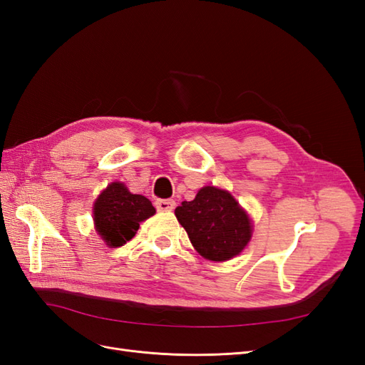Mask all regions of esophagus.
I'll list each match as a JSON object with an SVG mask.
<instances>
[{"instance_id":"obj_1","label":"esophagus","mask_w":365,"mask_h":365,"mask_svg":"<svg viewBox=\"0 0 365 365\" xmlns=\"http://www.w3.org/2000/svg\"><path fill=\"white\" fill-rule=\"evenodd\" d=\"M155 207L158 212H170V210L175 208V201L173 200H157Z\"/></svg>"}]
</instances>
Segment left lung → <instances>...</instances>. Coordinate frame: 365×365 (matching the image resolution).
<instances>
[{"label":"left lung","mask_w":365,"mask_h":365,"mask_svg":"<svg viewBox=\"0 0 365 365\" xmlns=\"http://www.w3.org/2000/svg\"><path fill=\"white\" fill-rule=\"evenodd\" d=\"M175 215L195 250L208 260H230L251 239L247 213L233 196L216 187H204L193 201L176 207Z\"/></svg>","instance_id":"8db88e82"}]
</instances>
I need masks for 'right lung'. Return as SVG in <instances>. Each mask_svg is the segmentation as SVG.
<instances>
[{
    "instance_id": "right-lung-1",
    "label": "right lung",
    "mask_w": 365,
    "mask_h": 365,
    "mask_svg": "<svg viewBox=\"0 0 365 365\" xmlns=\"http://www.w3.org/2000/svg\"><path fill=\"white\" fill-rule=\"evenodd\" d=\"M155 213L143 195H132L121 182H113L94 204V222L106 245L117 248L135 236L141 220Z\"/></svg>"
}]
</instances>
